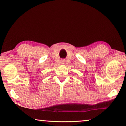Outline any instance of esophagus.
Returning <instances> with one entry per match:
<instances>
[{
  "label": "esophagus",
  "instance_id": "esophagus-1",
  "mask_svg": "<svg viewBox=\"0 0 126 126\" xmlns=\"http://www.w3.org/2000/svg\"><path fill=\"white\" fill-rule=\"evenodd\" d=\"M61 64H63V65H64L65 64V60H62L61 61Z\"/></svg>",
  "mask_w": 126,
  "mask_h": 126
}]
</instances>
